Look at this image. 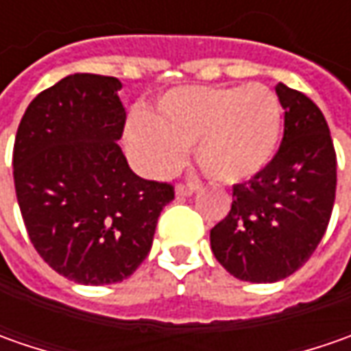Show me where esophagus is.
I'll return each mask as SVG.
<instances>
[{"instance_id": "34e87169", "label": "esophagus", "mask_w": 351, "mask_h": 351, "mask_svg": "<svg viewBox=\"0 0 351 351\" xmlns=\"http://www.w3.org/2000/svg\"><path fill=\"white\" fill-rule=\"evenodd\" d=\"M197 189H199V183H191V182L178 183V187H176V193H178L180 197H189V195H193Z\"/></svg>"}]
</instances>
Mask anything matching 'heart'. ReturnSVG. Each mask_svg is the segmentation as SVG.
Masks as SVG:
<instances>
[{
    "mask_svg": "<svg viewBox=\"0 0 351 351\" xmlns=\"http://www.w3.org/2000/svg\"><path fill=\"white\" fill-rule=\"evenodd\" d=\"M281 105L265 86H189L173 89L146 117L127 127L134 162L152 176L182 164L195 146L201 169L217 182L236 183L260 173L276 154Z\"/></svg>",
    "mask_w": 351,
    "mask_h": 351,
    "instance_id": "b5f03b06",
    "label": "heart"
}]
</instances>
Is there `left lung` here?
Returning a JSON list of instances; mask_svg holds the SVG:
<instances>
[{
    "label": "left lung",
    "instance_id": "obj_1",
    "mask_svg": "<svg viewBox=\"0 0 351 351\" xmlns=\"http://www.w3.org/2000/svg\"><path fill=\"white\" fill-rule=\"evenodd\" d=\"M283 138L265 168L232 187L210 250L230 276L274 283L295 274L320 244L336 199V150L328 123L304 93L277 84Z\"/></svg>",
    "mask_w": 351,
    "mask_h": 351
}]
</instances>
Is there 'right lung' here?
I'll use <instances>...</instances> for the list:
<instances>
[{"label":"right lung","mask_w":351,"mask_h":351,"mask_svg":"<svg viewBox=\"0 0 351 351\" xmlns=\"http://www.w3.org/2000/svg\"><path fill=\"white\" fill-rule=\"evenodd\" d=\"M119 89L111 75L64 77L29 103L13 146L15 193L34 250L84 285L132 276L173 199L171 183L128 168L117 144L127 121Z\"/></svg>","instance_id":"add662e5"}]
</instances>
